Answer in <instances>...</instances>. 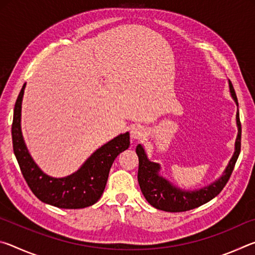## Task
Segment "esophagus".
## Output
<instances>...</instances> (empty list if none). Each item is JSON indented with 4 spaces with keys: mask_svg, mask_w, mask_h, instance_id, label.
<instances>
[{
    "mask_svg": "<svg viewBox=\"0 0 255 255\" xmlns=\"http://www.w3.org/2000/svg\"><path fill=\"white\" fill-rule=\"evenodd\" d=\"M144 136H145V130H144V128L140 126V125H136V126H133L131 128L130 137L133 141L141 139Z\"/></svg>",
    "mask_w": 255,
    "mask_h": 255,
    "instance_id": "obj_1",
    "label": "esophagus"
}]
</instances>
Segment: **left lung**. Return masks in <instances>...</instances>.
Returning <instances> with one entry per match:
<instances>
[{
    "label": "left lung",
    "instance_id": "8db88e82",
    "mask_svg": "<svg viewBox=\"0 0 255 255\" xmlns=\"http://www.w3.org/2000/svg\"><path fill=\"white\" fill-rule=\"evenodd\" d=\"M228 85H230L232 98L234 99L236 105L239 106L235 90L233 88V84L230 80H228ZM236 125L239 131H237V137L235 140V150L223 175L218 180H216L215 182L207 185V187L193 190V191L182 190L175 187L170 181L159 175V170H161L159 164L150 162L147 158L143 146L138 144L136 147L138 161H139L137 175L138 183H139L141 192H143L146 200L149 202V205H152L156 209L169 211V213H180V211L195 209L219 195V192L222 191L228 182V180H230L241 152L242 129L239 111L236 114Z\"/></svg>",
    "mask_w": 255,
    "mask_h": 255
}]
</instances>
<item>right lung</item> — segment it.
I'll return each mask as SVG.
<instances>
[{
	"mask_svg": "<svg viewBox=\"0 0 255 255\" xmlns=\"http://www.w3.org/2000/svg\"><path fill=\"white\" fill-rule=\"evenodd\" d=\"M25 83L16 99L12 143L21 173L33 195L45 204L64 209H80L92 206L100 199L106 188L112 163L130 145L129 132L120 133L98 148L79 170L65 178H53L44 173L29 154L21 131V105Z\"/></svg>",
	"mask_w": 255,
	"mask_h": 255,
	"instance_id": "1",
	"label": "right lung"
}]
</instances>
